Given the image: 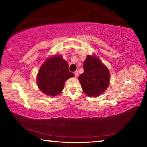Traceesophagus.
I'll use <instances>...</instances> for the list:
<instances>
[{
    "instance_id": "obj_1",
    "label": "esophagus",
    "mask_w": 147,
    "mask_h": 147,
    "mask_svg": "<svg viewBox=\"0 0 147 147\" xmlns=\"http://www.w3.org/2000/svg\"><path fill=\"white\" fill-rule=\"evenodd\" d=\"M74 76H75V77L78 76V71H76L74 73Z\"/></svg>"
}]
</instances>
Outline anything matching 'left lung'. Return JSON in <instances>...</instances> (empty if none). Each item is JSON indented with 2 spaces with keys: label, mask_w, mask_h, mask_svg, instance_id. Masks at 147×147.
Instances as JSON below:
<instances>
[{
  "label": "left lung",
  "mask_w": 147,
  "mask_h": 147,
  "mask_svg": "<svg viewBox=\"0 0 147 147\" xmlns=\"http://www.w3.org/2000/svg\"><path fill=\"white\" fill-rule=\"evenodd\" d=\"M84 73L78 76L82 89L89 96L96 97L106 90L109 72L97 57L88 56L83 64Z\"/></svg>",
  "instance_id": "1"
}]
</instances>
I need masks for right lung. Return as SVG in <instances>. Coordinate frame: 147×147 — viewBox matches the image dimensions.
<instances>
[{
  "mask_svg": "<svg viewBox=\"0 0 147 147\" xmlns=\"http://www.w3.org/2000/svg\"><path fill=\"white\" fill-rule=\"evenodd\" d=\"M74 76L69 70L67 62L61 55H55L47 59L42 65L37 77V82L43 93L49 96H56L63 89L65 82Z\"/></svg>",
  "mask_w": 147,
  "mask_h": 147,
  "instance_id": "right-lung-1",
  "label": "right lung"
}]
</instances>
